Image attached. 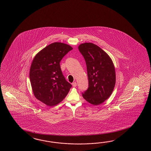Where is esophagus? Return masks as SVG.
I'll use <instances>...</instances> for the list:
<instances>
[{
  "instance_id": "1",
  "label": "esophagus",
  "mask_w": 151,
  "mask_h": 151,
  "mask_svg": "<svg viewBox=\"0 0 151 151\" xmlns=\"http://www.w3.org/2000/svg\"><path fill=\"white\" fill-rule=\"evenodd\" d=\"M72 85H73V87H75L77 86V83L76 82H73Z\"/></svg>"
}]
</instances>
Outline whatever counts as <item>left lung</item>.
Here are the masks:
<instances>
[{
  "instance_id": "1",
  "label": "left lung",
  "mask_w": 151,
  "mask_h": 151,
  "mask_svg": "<svg viewBox=\"0 0 151 151\" xmlns=\"http://www.w3.org/2000/svg\"><path fill=\"white\" fill-rule=\"evenodd\" d=\"M78 50L87 66L88 87L82 93L85 100L99 105L112 94L116 82L114 65L108 54L91 42L81 44Z\"/></svg>"
}]
</instances>
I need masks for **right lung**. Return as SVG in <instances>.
Masks as SVG:
<instances>
[{
  "label": "right lung",
  "instance_id": "obj_1",
  "mask_svg": "<svg viewBox=\"0 0 151 151\" xmlns=\"http://www.w3.org/2000/svg\"><path fill=\"white\" fill-rule=\"evenodd\" d=\"M71 46L61 42H54L39 52L30 69L32 91L37 100L49 106L63 100L72 85L64 76L60 63Z\"/></svg>",
  "mask_w": 151,
  "mask_h": 151
}]
</instances>
